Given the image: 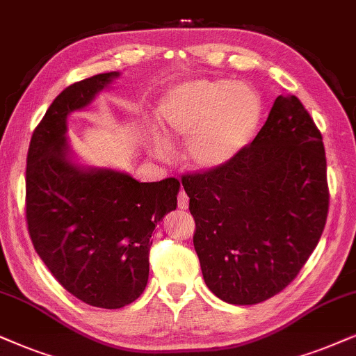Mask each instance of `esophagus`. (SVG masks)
<instances>
[{
	"instance_id": "obj_1",
	"label": "esophagus",
	"mask_w": 356,
	"mask_h": 356,
	"mask_svg": "<svg viewBox=\"0 0 356 356\" xmlns=\"http://www.w3.org/2000/svg\"><path fill=\"white\" fill-rule=\"evenodd\" d=\"M177 205H179V209H182V210H186L187 207H188V195H187V192L184 191V188H181V191H179Z\"/></svg>"
}]
</instances>
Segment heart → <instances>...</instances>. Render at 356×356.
Wrapping results in <instances>:
<instances>
[{"instance_id": "1", "label": "heart", "mask_w": 356, "mask_h": 356, "mask_svg": "<svg viewBox=\"0 0 356 356\" xmlns=\"http://www.w3.org/2000/svg\"><path fill=\"white\" fill-rule=\"evenodd\" d=\"M261 111V98L250 85L197 80L164 98L157 123L170 141H187V159L192 165L213 169L248 145ZM156 152L164 156L168 147L157 143Z\"/></svg>"}]
</instances>
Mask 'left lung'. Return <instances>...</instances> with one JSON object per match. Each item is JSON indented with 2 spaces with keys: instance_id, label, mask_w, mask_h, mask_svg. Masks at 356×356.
Wrapping results in <instances>:
<instances>
[{
  "instance_id": "obj_1",
  "label": "left lung",
  "mask_w": 356,
  "mask_h": 356,
  "mask_svg": "<svg viewBox=\"0 0 356 356\" xmlns=\"http://www.w3.org/2000/svg\"><path fill=\"white\" fill-rule=\"evenodd\" d=\"M205 284L236 305L294 281L328 213L322 134L298 97L279 95L256 138L218 168L182 175Z\"/></svg>"
}]
</instances>
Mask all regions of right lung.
<instances>
[{"mask_svg": "<svg viewBox=\"0 0 356 356\" xmlns=\"http://www.w3.org/2000/svg\"><path fill=\"white\" fill-rule=\"evenodd\" d=\"M118 72L72 83L35 126L26 164V222L34 250L65 291L100 309H120L143 294L151 235L177 207L175 177L138 182L111 169L69 159L65 120L87 106Z\"/></svg>", "mask_w": 356, "mask_h": 356, "instance_id": "1", "label": "right lung"}]
</instances>
